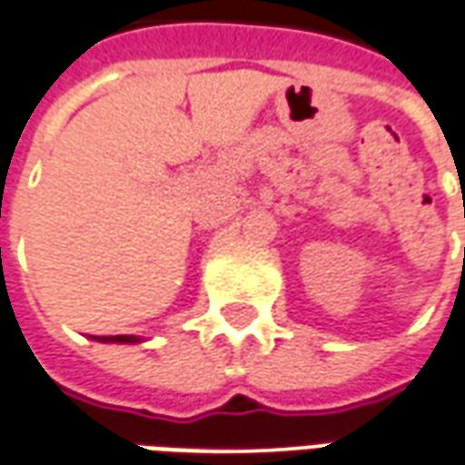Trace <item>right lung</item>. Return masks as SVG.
I'll return each instance as SVG.
<instances>
[{
	"label": "right lung",
	"mask_w": 465,
	"mask_h": 465,
	"mask_svg": "<svg viewBox=\"0 0 465 465\" xmlns=\"http://www.w3.org/2000/svg\"><path fill=\"white\" fill-rule=\"evenodd\" d=\"M100 342H138V337L133 334H113V337H97Z\"/></svg>",
	"instance_id": "obj_1"
}]
</instances>
